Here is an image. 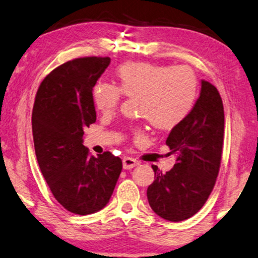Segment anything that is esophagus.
Instances as JSON below:
<instances>
[{
  "label": "esophagus",
  "instance_id": "1",
  "mask_svg": "<svg viewBox=\"0 0 258 258\" xmlns=\"http://www.w3.org/2000/svg\"><path fill=\"white\" fill-rule=\"evenodd\" d=\"M138 164H140V162H138L137 159L133 158V157H124V158H123V169L125 170L133 169V167L137 166Z\"/></svg>",
  "mask_w": 258,
  "mask_h": 258
}]
</instances>
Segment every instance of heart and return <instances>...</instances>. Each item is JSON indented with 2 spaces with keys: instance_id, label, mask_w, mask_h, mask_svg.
<instances>
[{
  "instance_id": "b5f03b06",
  "label": "heart",
  "mask_w": 258,
  "mask_h": 258,
  "mask_svg": "<svg viewBox=\"0 0 258 258\" xmlns=\"http://www.w3.org/2000/svg\"><path fill=\"white\" fill-rule=\"evenodd\" d=\"M117 85L100 83L93 88V103L103 115H113L123 96L136 99V111L157 129H171L191 113L198 98V79L188 66L129 61L116 70ZM136 137L144 138L141 126Z\"/></svg>"
}]
</instances>
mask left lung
<instances>
[{"instance_id":"1","label":"left lung","mask_w":258,"mask_h":258,"mask_svg":"<svg viewBox=\"0 0 258 258\" xmlns=\"http://www.w3.org/2000/svg\"><path fill=\"white\" fill-rule=\"evenodd\" d=\"M225 113L220 93L208 81L193 109L166 138L175 155L172 170L163 173L152 165L155 180L148 187L149 205L157 215L178 222L199 212L214 188L223 148Z\"/></svg>"}]
</instances>
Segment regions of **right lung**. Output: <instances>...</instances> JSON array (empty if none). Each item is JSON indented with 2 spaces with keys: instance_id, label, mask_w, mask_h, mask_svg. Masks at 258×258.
<instances>
[{
  "instance_id": "1",
  "label": "right lung",
  "mask_w": 258,
  "mask_h": 258,
  "mask_svg": "<svg viewBox=\"0 0 258 258\" xmlns=\"http://www.w3.org/2000/svg\"><path fill=\"white\" fill-rule=\"evenodd\" d=\"M109 57L77 58L44 78L32 110V135L40 171L55 200L73 214L106 206L122 171V160L106 151L91 156L84 129L96 121L93 87Z\"/></svg>"
}]
</instances>
